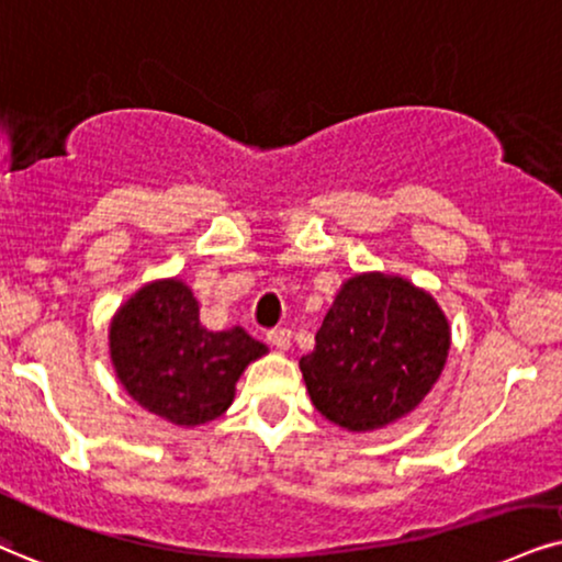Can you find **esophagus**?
Listing matches in <instances>:
<instances>
[{
  "label": "esophagus",
  "instance_id": "esophagus-1",
  "mask_svg": "<svg viewBox=\"0 0 562 562\" xmlns=\"http://www.w3.org/2000/svg\"><path fill=\"white\" fill-rule=\"evenodd\" d=\"M268 341L273 349L279 351H286L289 346H292V330L289 328H270L268 330Z\"/></svg>",
  "mask_w": 562,
  "mask_h": 562
}]
</instances>
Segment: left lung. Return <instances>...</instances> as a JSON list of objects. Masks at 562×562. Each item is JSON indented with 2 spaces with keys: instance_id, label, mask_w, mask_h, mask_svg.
I'll return each instance as SVG.
<instances>
[{
  "instance_id": "obj_1",
  "label": "left lung",
  "mask_w": 562,
  "mask_h": 562,
  "mask_svg": "<svg viewBox=\"0 0 562 562\" xmlns=\"http://www.w3.org/2000/svg\"><path fill=\"white\" fill-rule=\"evenodd\" d=\"M448 349V321L432 296L364 273L344 283L300 367L317 412L364 432L412 412L440 378Z\"/></svg>"
}]
</instances>
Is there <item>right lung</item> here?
<instances>
[{
    "label": "right lung",
    "instance_id": "obj_1",
    "mask_svg": "<svg viewBox=\"0 0 562 562\" xmlns=\"http://www.w3.org/2000/svg\"><path fill=\"white\" fill-rule=\"evenodd\" d=\"M109 346L130 396L182 427L221 417L245 367L268 351L241 328H203L195 296L182 281L140 289L114 315Z\"/></svg>",
    "mask_w": 562,
    "mask_h": 562
}]
</instances>
